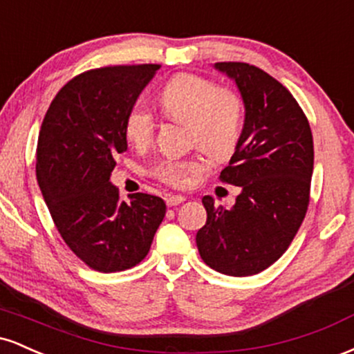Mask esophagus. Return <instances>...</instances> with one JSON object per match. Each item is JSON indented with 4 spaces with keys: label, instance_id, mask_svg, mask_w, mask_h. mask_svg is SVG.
<instances>
[{
    "label": "esophagus",
    "instance_id": "esophagus-1",
    "mask_svg": "<svg viewBox=\"0 0 354 354\" xmlns=\"http://www.w3.org/2000/svg\"><path fill=\"white\" fill-rule=\"evenodd\" d=\"M165 201L169 208H173V206H178V205H181V203H185L186 198L181 196V194H166Z\"/></svg>",
    "mask_w": 354,
    "mask_h": 354
}]
</instances>
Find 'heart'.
Returning <instances> with one entry per match:
<instances>
[{
	"label": "heart",
	"mask_w": 354,
	"mask_h": 354,
	"mask_svg": "<svg viewBox=\"0 0 354 354\" xmlns=\"http://www.w3.org/2000/svg\"><path fill=\"white\" fill-rule=\"evenodd\" d=\"M158 103L165 115L188 126L191 145H198L214 160H225L238 148L245 124V103L236 91L219 88L214 81L183 73L161 88ZM124 138L135 148L151 143L154 120L143 101L129 106L123 121ZM205 160L198 154L185 160L161 158L154 163V178L174 188H185L191 176L205 171Z\"/></svg>",
	"instance_id": "heart-1"
}]
</instances>
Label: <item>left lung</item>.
I'll return each instance as SVG.
<instances>
[{
  "instance_id": "left-lung-1",
  "label": "left lung",
  "mask_w": 354,
  "mask_h": 354,
  "mask_svg": "<svg viewBox=\"0 0 354 354\" xmlns=\"http://www.w3.org/2000/svg\"><path fill=\"white\" fill-rule=\"evenodd\" d=\"M214 68L234 80L245 103L238 148L219 181L241 188L233 208L203 198L208 218L196 233L203 261L230 276H251L271 266L291 245L308 205L313 174V135L290 91L248 63Z\"/></svg>"
}]
</instances>
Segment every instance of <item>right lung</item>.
I'll return each instance as SVG.
<instances>
[{
	"label": "right lung",
	"instance_id": "obj_1",
	"mask_svg": "<svg viewBox=\"0 0 354 354\" xmlns=\"http://www.w3.org/2000/svg\"><path fill=\"white\" fill-rule=\"evenodd\" d=\"M160 64L104 66L75 76L44 115L36 178L56 230L84 265L101 273L136 266L151 248L166 205L146 193L120 200L109 176L128 149L123 121Z\"/></svg>",
	"mask_w": 354,
	"mask_h": 354
}]
</instances>
